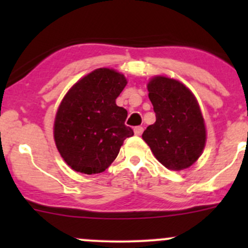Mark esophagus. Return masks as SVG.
<instances>
[{"mask_svg":"<svg viewBox=\"0 0 248 248\" xmlns=\"http://www.w3.org/2000/svg\"><path fill=\"white\" fill-rule=\"evenodd\" d=\"M142 131H144V128H142L141 126L134 127V134H136V136H141Z\"/></svg>","mask_w":248,"mask_h":248,"instance_id":"esophagus-1","label":"esophagus"}]
</instances>
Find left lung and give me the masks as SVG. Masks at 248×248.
<instances>
[{
    "mask_svg": "<svg viewBox=\"0 0 248 248\" xmlns=\"http://www.w3.org/2000/svg\"><path fill=\"white\" fill-rule=\"evenodd\" d=\"M147 90L156 122L145 129L142 139L166 168H188L199 158L206 141L196 97L182 82L167 77L152 78Z\"/></svg>",
    "mask_w": 248,
    "mask_h": 248,
    "instance_id": "1",
    "label": "left lung"
}]
</instances>
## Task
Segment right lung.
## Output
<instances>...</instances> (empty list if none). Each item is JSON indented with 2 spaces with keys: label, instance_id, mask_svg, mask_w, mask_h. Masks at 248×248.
I'll use <instances>...</instances> for the list:
<instances>
[{
  "label": "right lung",
  "instance_id": "right-lung-1",
  "mask_svg": "<svg viewBox=\"0 0 248 248\" xmlns=\"http://www.w3.org/2000/svg\"><path fill=\"white\" fill-rule=\"evenodd\" d=\"M127 85L124 74L98 68L80 79L62 99L54 124L60 155L73 170L98 174L119 155L124 140L133 136L127 110L116 98Z\"/></svg>",
  "mask_w": 248,
  "mask_h": 248
}]
</instances>
